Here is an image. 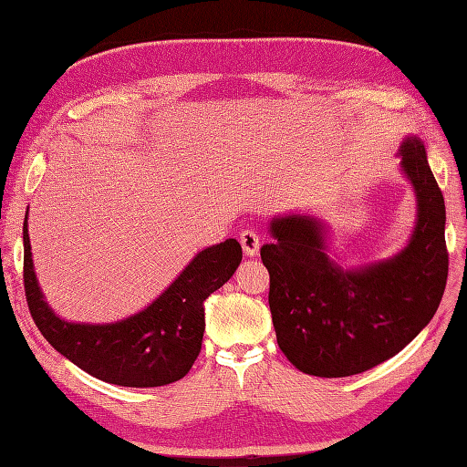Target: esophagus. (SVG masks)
I'll list each match as a JSON object with an SVG mask.
<instances>
[{
	"mask_svg": "<svg viewBox=\"0 0 467 467\" xmlns=\"http://www.w3.org/2000/svg\"><path fill=\"white\" fill-rule=\"evenodd\" d=\"M239 244H242L244 253L247 257H255L259 253V247H261V239H259L257 232L245 230V232H242V235H239Z\"/></svg>",
	"mask_w": 467,
	"mask_h": 467,
	"instance_id": "1",
	"label": "esophagus"
}]
</instances>
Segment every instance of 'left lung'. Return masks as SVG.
<instances>
[{
  "instance_id": "8db88e82",
  "label": "left lung",
  "mask_w": 467,
  "mask_h": 467,
  "mask_svg": "<svg viewBox=\"0 0 467 467\" xmlns=\"http://www.w3.org/2000/svg\"><path fill=\"white\" fill-rule=\"evenodd\" d=\"M401 171L417 196V223L391 259L343 268L329 257L327 228L314 216L273 218L261 247L271 275L276 341L304 374L345 378L386 362L427 327L448 278L446 208L425 144L407 136Z\"/></svg>"
}]
</instances>
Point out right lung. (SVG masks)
Listing matches in <instances>:
<instances>
[{
    "label": "right lung",
    "instance_id": "add662e5",
    "mask_svg": "<svg viewBox=\"0 0 467 467\" xmlns=\"http://www.w3.org/2000/svg\"><path fill=\"white\" fill-rule=\"evenodd\" d=\"M29 212V210H26ZM25 296L38 331L81 370L124 388H158L187 376L204 335V302L242 263V245L225 239L196 253L169 288L146 309L115 323H72L45 302L23 223Z\"/></svg>",
    "mask_w": 467,
    "mask_h": 467
}]
</instances>
